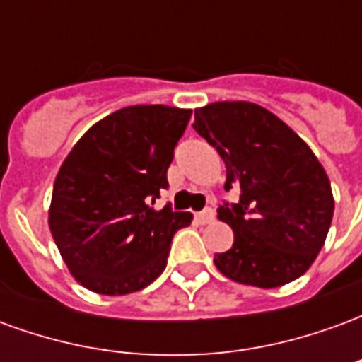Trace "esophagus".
<instances>
[{
	"label": "esophagus",
	"mask_w": 362,
	"mask_h": 362,
	"mask_svg": "<svg viewBox=\"0 0 362 362\" xmlns=\"http://www.w3.org/2000/svg\"><path fill=\"white\" fill-rule=\"evenodd\" d=\"M215 219V211H213L211 207H207L204 211L196 213V221L197 223H202V225H207V223H211Z\"/></svg>",
	"instance_id": "1"
}]
</instances>
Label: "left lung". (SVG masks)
<instances>
[{"label":"left lung","instance_id":"left-lung-1","mask_svg":"<svg viewBox=\"0 0 362 362\" xmlns=\"http://www.w3.org/2000/svg\"><path fill=\"white\" fill-rule=\"evenodd\" d=\"M194 129L227 166L225 189L236 204L217 215L235 233L230 250L215 254L225 277L259 288L298 279L324 246L334 196L316 155L275 114L252 103H213L196 110Z\"/></svg>","mask_w":362,"mask_h":362}]
</instances>
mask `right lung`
<instances>
[{
  "mask_svg": "<svg viewBox=\"0 0 362 362\" xmlns=\"http://www.w3.org/2000/svg\"><path fill=\"white\" fill-rule=\"evenodd\" d=\"M189 116L163 104L126 106L90 127L64 160L48 223L83 287L127 295L165 272L173 236L192 215L151 205L168 188L166 170Z\"/></svg>",
  "mask_w": 362,
  "mask_h": 362,
  "instance_id": "add662e5",
  "label": "right lung"
}]
</instances>
